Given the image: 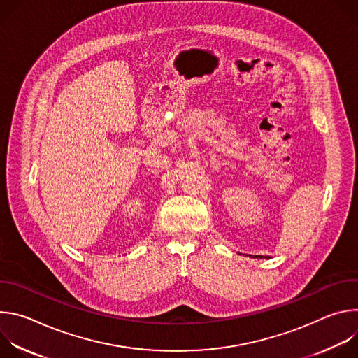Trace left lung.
<instances>
[{"mask_svg": "<svg viewBox=\"0 0 358 358\" xmlns=\"http://www.w3.org/2000/svg\"><path fill=\"white\" fill-rule=\"evenodd\" d=\"M257 258H264V257H257Z\"/></svg>", "mask_w": 358, "mask_h": 358, "instance_id": "1", "label": "left lung"}]
</instances>
